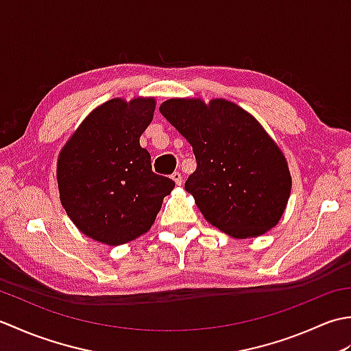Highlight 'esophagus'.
<instances>
[{
    "instance_id": "obj_1",
    "label": "esophagus",
    "mask_w": 351,
    "mask_h": 351,
    "mask_svg": "<svg viewBox=\"0 0 351 351\" xmlns=\"http://www.w3.org/2000/svg\"><path fill=\"white\" fill-rule=\"evenodd\" d=\"M171 180L175 181L176 185H181L182 184V175L180 173V171H175V173L171 175Z\"/></svg>"
}]
</instances>
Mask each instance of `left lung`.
<instances>
[{
	"instance_id": "obj_1",
	"label": "left lung",
	"mask_w": 351,
	"mask_h": 351,
	"mask_svg": "<svg viewBox=\"0 0 351 351\" xmlns=\"http://www.w3.org/2000/svg\"><path fill=\"white\" fill-rule=\"evenodd\" d=\"M160 113L189 141L197 167L185 182L206 221L234 238L278 225L291 195L285 155L255 117L226 99L171 98Z\"/></svg>"
}]
</instances>
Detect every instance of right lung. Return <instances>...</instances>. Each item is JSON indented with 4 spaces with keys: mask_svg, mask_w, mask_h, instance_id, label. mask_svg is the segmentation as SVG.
<instances>
[{
    "mask_svg": "<svg viewBox=\"0 0 351 351\" xmlns=\"http://www.w3.org/2000/svg\"><path fill=\"white\" fill-rule=\"evenodd\" d=\"M154 98H114L96 107L58 154L57 184L66 214L84 235L121 245L146 234L175 182L152 171L140 136Z\"/></svg>",
    "mask_w": 351,
    "mask_h": 351,
    "instance_id": "right-lung-1",
    "label": "right lung"
}]
</instances>
